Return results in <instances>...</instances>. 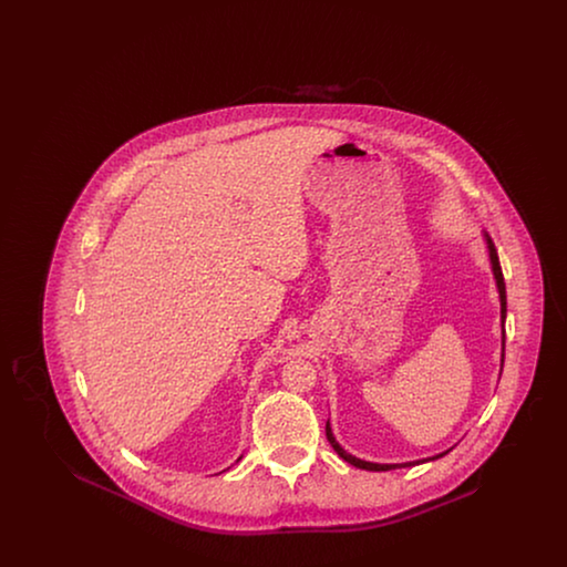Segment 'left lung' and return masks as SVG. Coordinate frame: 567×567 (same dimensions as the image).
<instances>
[{
	"label": "left lung",
	"mask_w": 567,
	"mask_h": 567,
	"mask_svg": "<svg viewBox=\"0 0 567 567\" xmlns=\"http://www.w3.org/2000/svg\"><path fill=\"white\" fill-rule=\"evenodd\" d=\"M486 248H488V259H491V270H493V278H495V285H497V293H499V306H502V365H504V349H506V282H504V274H502V266H499V257H497V250H495V244L491 243V238L485 234ZM324 433H327V440L329 444L333 446V451L344 458L347 463H351L359 470H368V472H389V470H395V467H410V465H419V463H425V461H433V458L444 457L449 451L440 453V455H433V457L419 458V461H408V463H374V461H363V458L354 457L351 453H347L338 440L333 437L331 432V425L327 421L324 425Z\"/></svg>",
	"instance_id": "obj_1"
}]
</instances>
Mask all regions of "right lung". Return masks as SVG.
Returning a JSON list of instances; mask_svg holds the SVG:
<instances>
[{"mask_svg": "<svg viewBox=\"0 0 567 567\" xmlns=\"http://www.w3.org/2000/svg\"><path fill=\"white\" fill-rule=\"evenodd\" d=\"M240 458H243V457H240ZM240 458H238V461H240Z\"/></svg>", "mask_w": 567, "mask_h": 567, "instance_id": "right-lung-1", "label": "right lung"}]
</instances>
